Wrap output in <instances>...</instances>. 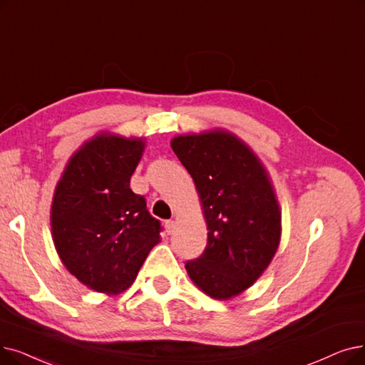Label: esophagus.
Listing matches in <instances>:
<instances>
[{
    "instance_id": "esophagus-1",
    "label": "esophagus",
    "mask_w": 365,
    "mask_h": 365,
    "mask_svg": "<svg viewBox=\"0 0 365 365\" xmlns=\"http://www.w3.org/2000/svg\"><path fill=\"white\" fill-rule=\"evenodd\" d=\"M164 227H165V232L171 234L174 231V227H176V224H174V220H165Z\"/></svg>"
}]
</instances>
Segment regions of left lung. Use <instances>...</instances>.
<instances>
[{
	"instance_id": "1",
	"label": "left lung",
	"mask_w": 365,
	"mask_h": 365,
	"mask_svg": "<svg viewBox=\"0 0 365 365\" xmlns=\"http://www.w3.org/2000/svg\"><path fill=\"white\" fill-rule=\"evenodd\" d=\"M171 148L195 182L209 230L207 246L186 261V272L212 298L239 295L264 273L280 240L279 202L268 174L227 131L179 135Z\"/></svg>"
}]
</instances>
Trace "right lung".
<instances>
[{"mask_svg":"<svg viewBox=\"0 0 365 365\" xmlns=\"http://www.w3.org/2000/svg\"><path fill=\"white\" fill-rule=\"evenodd\" d=\"M143 150L141 138L95 135L71 156L55 189L51 224L58 255L97 292L128 289L160 242L161 222L130 187Z\"/></svg>","mask_w":365,"mask_h":365,"instance_id":"1","label":"right lung"}]
</instances>
